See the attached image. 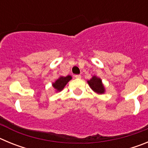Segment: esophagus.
<instances>
[{"instance_id":"obj_1","label":"esophagus","mask_w":148,"mask_h":148,"mask_svg":"<svg viewBox=\"0 0 148 148\" xmlns=\"http://www.w3.org/2000/svg\"><path fill=\"white\" fill-rule=\"evenodd\" d=\"M75 78H78V79H80V78H82V75H75Z\"/></svg>"}]
</instances>
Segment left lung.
<instances>
[{
	"instance_id": "8db88e82",
	"label": "left lung",
	"mask_w": 148,
	"mask_h": 148,
	"mask_svg": "<svg viewBox=\"0 0 148 148\" xmlns=\"http://www.w3.org/2000/svg\"><path fill=\"white\" fill-rule=\"evenodd\" d=\"M89 86L94 92L98 94H104L105 92V88L102 83V81L100 78L96 75H93L91 79L87 80Z\"/></svg>"
}]
</instances>
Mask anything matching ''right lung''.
I'll return each mask as SVG.
<instances>
[{
    "mask_svg": "<svg viewBox=\"0 0 148 148\" xmlns=\"http://www.w3.org/2000/svg\"><path fill=\"white\" fill-rule=\"evenodd\" d=\"M72 79L71 75H66V76H60L55 82L52 84L53 87L55 89L56 92H61L63 89L64 88L66 84Z\"/></svg>",
    "mask_w": 148,
    "mask_h": 148,
    "instance_id": "1",
    "label": "right lung"
}]
</instances>
